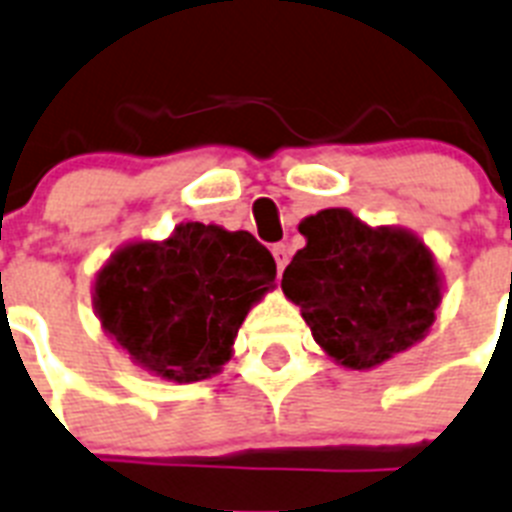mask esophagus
I'll list each match as a JSON object with an SVG mask.
<instances>
[{
	"label": "esophagus",
	"instance_id": "obj_1",
	"mask_svg": "<svg viewBox=\"0 0 512 512\" xmlns=\"http://www.w3.org/2000/svg\"><path fill=\"white\" fill-rule=\"evenodd\" d=\"M273 257H276L278 273H284L286 263H289V247L286 244H273Z\"/></svg>",
	"mask_w": 512,
	"mask_h": 512
}]
</instances>
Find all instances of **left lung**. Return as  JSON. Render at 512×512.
Masks as SVG:
<instances>
[{
  "label": "left lung",
  "mask_w": 512,
  "mask_h": 512,
  "mask_svg": "<svg viewBox=\"0 0 512 512\" xmlns=\"http://www.w3.org/2000/svg\"><path fill=\"white\" fill-rule=\"evenodd\" d=\"M307 239L286 265L281 289L336 363L381 365L421 342L442 302L426 244L402 228H371L331 207L299 223Z\"/></svg>",
  "instance_id": "8db88e82"
}]
</instances>
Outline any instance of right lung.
<instances>
[{
	"label": "right lung",
	"mask_w": 512,
	"mask_h": 512,
	"mask_svg": "<svg viewBox=\"0 0 512 512\" xmlns=\"http://www.w3.org/2000/svg\"><path fill=\"white\" fill-rule=\"evenodd\" d=\"M273 281V255L252 234L184 223L165 242L115 252L97 273L94 310L134 363L191 384L220 371Z\"/></svg>",
	"instance_id": "add662e5"
}]
</instances>
